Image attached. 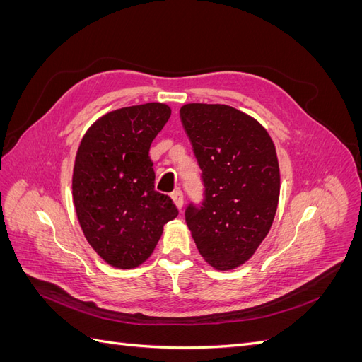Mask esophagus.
<instances>
[{
    "label": "esophagus",
    "mask_w": 362,
    "mask_h": 362,
    "mask_svg": "<svg viewBox=\"0 0 362 362\" xmlns=\"http://www.w3.org/2000/svg\"><path fill=\"white\" fill-rule=\"evenodd\" d=\"M170 196H172V199H173L175 205H177L178 210H181L182 205H184V194H182V192L178 189V190L172 192V194H170Z\"/></svg>",
    "instance_id": "1"
}]
</instances>
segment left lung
I'll return each mask as SVG.
<instances>
[{"label": "left lung", "instance_id": "8db88e82", "mask_svg": "<svg viewBox=\"0 0 362 362\" xmlns=\"http://www.w3.org/2000/svg\"><path fill=\"white\" fill-rule=\"evenodd\" d=\"M180 116L205 187L201 205L185 208V222L208 264L235 269L255 254L276 214L275 145L259 122L234 107L185 104Z\"/></svg>", "mask_w": 362, "mask_h": 362}]
</instances>
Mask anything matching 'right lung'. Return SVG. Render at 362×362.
Listing matches in <instances>:
<instances>
[{
	"label": "right lung",
	"mask_w": 362,
	"mask_h": 362,
	"mask_svg": "<svg viewBox=\"0 0 362 362\" xmlns=\"http://www.w3.org/2000/svg\"><path fill=\"white\" fill-rule=\"evenodd\" d=\"M170 107L148 103L117 108L86 131L76 151L72 196L84 237L108 264L134 269L154 252L163 226L178 216L169 196L156 192L152 140Z\"/></svg>",
	"instance_id": "add662e5"
}]
</instances>
